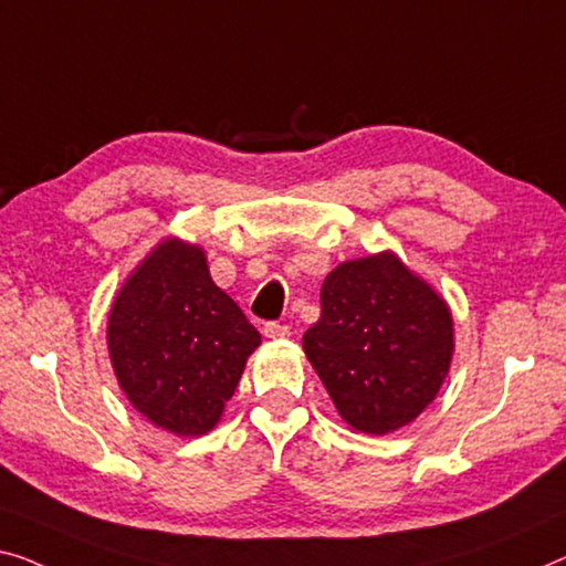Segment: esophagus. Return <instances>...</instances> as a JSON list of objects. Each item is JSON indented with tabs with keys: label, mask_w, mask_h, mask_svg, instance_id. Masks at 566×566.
I'll return each instance as SVG.
<instances>
[{
	"label": "esophagus",
	"mask_w": 566,
	"mask_h": 566,
	"mask_svg": "<svg viewBox=\"0 0 566 566\" xmlns=\"http://www.w3.org/2000/svg\"><path fill=\"white\" fill-rule=\"evenodd\" d=\"M264 335L274 337V340H284V337L292 335V327L286 323H266L264 325Z\"/></svg>",
	"instance_id": "esophagus-1"
}]
</instances>
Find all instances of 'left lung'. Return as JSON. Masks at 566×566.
<instances>
[{
    "instance_id": "obj_1",
    "label": "left lung",
    "mask_w": 566,
    "mask_h": 566,
    "mask_svg": "<svg viewBox=\"0 0 566 566\" xmlns=\"http://www.w3.org/2000/svg\"><path fill=\"white\" fill-rule=\"evenodd\" d=\"M302 348L353 429L389 434L440 391L452 358V315L432 286L386 251L325 276L319 319Z\"/></svg>"
}]
</instances>
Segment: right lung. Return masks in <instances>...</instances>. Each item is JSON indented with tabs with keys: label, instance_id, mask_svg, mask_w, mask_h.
<instances>
[{
	"label": "right lung",
	"instance_id": "obj_1",
	"mask_svg": "<svg viewBox=\"0 0 566 566\" xmlns=\"http://www.w3.org/2000/svg\"><path fill=\"white\" fill-rule=\"evenodd\" d=\"M259 343L256 327L210 280L202 251L177 239L142 261L108 317L126 399L180 437L216 427Z\"/></svg>",
	"mask_w": 566,
	"mask_h": 566
}]
</instances>
